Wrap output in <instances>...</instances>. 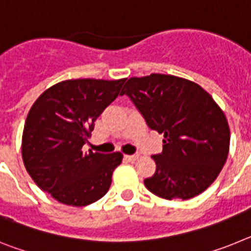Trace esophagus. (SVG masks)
<instances>
[{
	"label": "esophagus",
	"instance_id": "obj_1",
	"mask_svg": "<svg viewBox=\"0 0 251 251\" xmlns=\"http://www.w3.org/2000/svg\"><path fill=\"white\" fill-rule=\"evenodd\" d=\"M126 158L128 159V161H137V159L139 158V154H133V156H126Z\"/></svg>",
	"mask_w": 251,
	"mask_h": 251
}]
</instances>
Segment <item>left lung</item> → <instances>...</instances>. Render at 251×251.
I'll use <instances>...</instances> for the list:
<instances>
[{
	"label": "left lung",
	"mask_w": 251,
	"mask_h": 251,
	"mask_svg": "<svg viewBox=\"0 0 251 251\" xmlns=\"http://www.w3.org/2000/svg\"><path fill=\"white\" fill-rule=\"evenodd\" d=\"M127 94L148 127L163 134V151L154 154L156 172L145 179L152 194L166 200H188L214 182L230 147L223 109L199 84L175 75L130 77Z\"/></svg>",
	"instance_id": "obj_1"
}]
</instances>
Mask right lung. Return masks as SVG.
<instances>
[{"mask_svg":"<svg viewBox=\"0 0 251 251\" xmlns=\"http://www.w3.org/2000/svg\"><path fill=\"white\" fill-rule=\"evenodd\" d=\"M126 79H73L46 89L31 106L22 133L26 171L43 191L68 206H86L108 192L123 154L84 152L94 122Z\"/></svg>","mask_w":251,"mask_h":251,"instance_id":"1","label":"right lung"}]
</instances>
